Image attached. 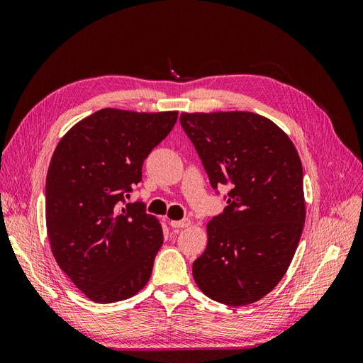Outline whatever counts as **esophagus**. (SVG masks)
Instances as JSON below:
<instances>
[{
    "label": "esophagus",
    "instance_id": "esophagus-1",
    "mask_svg": "<svg viewBox=\"0 0 363 363\" xmlns=\"http://www.w3.org/2000/svg\"><path fill=\"white\" fill-rule=\"evenodd\" d=\"M189 224H191V219H188V218L180 219V221H171V227H174V228H184Z\"/></svg>",
    "mask_w": 363,
    "mask_h": 363
}]
</instances>
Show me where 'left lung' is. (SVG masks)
<instances>
[{
	"label": "left lung",
	"mask_w": 363,
	"mask_h": 363,
	"mask_svg": "<svg viewBox=\"0 0 363 363\" xmlns=\"http://www.w3.org/2000/svg\"><path fill=\"white\" fill-rule=\"evenodd\" d=\"M180 124L212 188L230 186L224 212L207 224L194 280L218 303H255L286 274L303 233L298 152L280 127L257 113H182Z\"/></svg>",
	"instance_id": "8db88e82"
}]
</instances>
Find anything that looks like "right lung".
I'll list each match as a JSON object with an SVG mask.
<instances>
[{"instance_id":"1","label":"right lung","mask_w":363,"mask_h":363,"mask_svg":"<svg viewBox=\"0 0 363 363\" xmlns=\"http://www.w3.org/2000/svg\"><path fill=\"white\" fill-rule=\"evenodd\" d=\"M177 115L101 108L77 123L54 150L45 186L51 251L95 303L127 300L150 280L162 227L144 203H125V196Z\"/></svg>"}]
</instances>
